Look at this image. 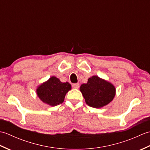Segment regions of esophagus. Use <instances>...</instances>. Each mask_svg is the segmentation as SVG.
<instances>
[{
  "mask_svg": "<svg viewBox=\"0 0 150 150\" xmlns=\"http://www.w3.org/2000/svg\"><path fill=\"white\" fill-rule=\"evenodd\" d=\"M72 87H73V88H75V89H77V88H79V83L73 84Z\"/></svg>",
  "mask_w": 150,
  "mask_h": 150,
  "instance_id": "34e87169",
  "label": "esophagus"
}]
</instances>
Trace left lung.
I'll use <instances>...</instances> for the list:
<instances>
[{"instance_id":"1","label":"left lung","mask_w":150,"mask_h":150,"mask_svg":"<svg viewBox=\"0 0 150 150\" xmlns=\"http://www.w3.org/2000/svg\"><path fill=\"white\" fill-rule=\"evenodd\" d=\"M80 91L88 106L100 108L106 106L116 94V88L113 84L97 75L89 78L87 83L81 84Z\"/></svg>"}]
</instances>
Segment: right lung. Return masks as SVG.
Masks as SVG:
<instances>
[{"label":"right lung","instance_id":"right-lung-1","mask_svg":"<svg viewBox=\"0 0 150 150\" xmlns=\"http://www.w3.org/2000/svg\"><path fill=\"white\" fill-rule=\"evenodd\" d=\"M71 86L69 82H62L55 76L38 86L37 95L44 103L55 106L62 103L66 94L71 90Z\"/></svg>","mask_w":150,"mask_h":150}]
</instances>
